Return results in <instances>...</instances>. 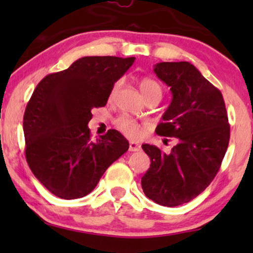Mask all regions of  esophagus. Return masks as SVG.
<instances>
[{
	"label": "esophagus",
	"mask_w": 253,
	"mask_h": 253,
	"mask_svg": "<svg viewBox=\"0 0 253 253\" xmlns=\"http://www.w3.org/2000/svg\"><path fill=\"white\" fill-rule=\"evenodd\" d=\"M141 147L140 145L138 143H135V141H130L129 143V151L130 152H135V151H140Z\"/></svg>",
	"instance_id": "esophagus-1"
}]
</instances>
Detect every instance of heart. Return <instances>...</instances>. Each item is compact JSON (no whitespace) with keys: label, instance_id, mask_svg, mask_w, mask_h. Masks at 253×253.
Wrapping results in <instances>:
<instances>
[{"label":"heart","instance_id":"b5f03b06","mask_svg":"<svg viewBox=\"0 0 253 253\" xmlns=\"http://www.w3.org/2000/svg\"><path fill=\"white\" fill-rule=\"evenodd\" d=\"M121 81L115 83L114 90H118L121 85ZM139 88H140L141 94L145 97V100H147L149 97L152 96H159L162 97V86L159 85L158 82H156L155 80H151V78H143V80L139 82ZM115 126L120 130L121 133H124L125 135L129 136V138H138L141 134V128L139 126L138 123H135L134 120L128 117H120L115 120Z\"/></svg>","mask_w":253,"mask_h":253}]
</instances>
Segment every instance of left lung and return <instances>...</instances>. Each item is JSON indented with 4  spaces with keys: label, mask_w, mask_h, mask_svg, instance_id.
Segmentation results:
<instances>
[{
    "label": "left lung",
    "mask_w": 253,
    "mask_h": 253,
    "mask_svg": "<svg viewBox=\"0 0 253 253\" xmlns=\"http://www.w3.org/2000/svg\"><path fill=\"white\" fill-rule=\"evenodd\" d=\"M153 71L172 94L156 133L178 143L170 153L141 145L151 159L141 188L158 205L176 207L201 194L219 171L229 141L227 112L220 90L193 64L163 62Z\"/></svg>",
    "instance_id": "obj_1"
}]
</instances>
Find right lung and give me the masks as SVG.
Here are the masks:
<instances>
[{
	"label": "right lung",
	"mask_w": 253,
	"mask_h": 253,
	"mask_svg": "<svg viewBox=\"0 0 253 253\" xmlns=\"http://www.w3.org/2000/svg\"><path fill=\"white\" fill-rule=\"evenodd\" d=\"M134 59L82 57L47 75L34 89L24 115L26 159L53 195L64 200L88 195L128 150V141L117 129L92 141L88 124L91 110L106 106L114 83Z\"/></svg>",
	"instance_id": "add662e5"
}]
</instances>
